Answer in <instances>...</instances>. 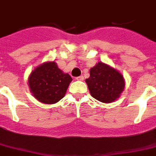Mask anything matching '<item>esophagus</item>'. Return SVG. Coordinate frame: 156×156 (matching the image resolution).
<instances>
[{"instance_id": "esophagus-1", "label": "esophagus", "mask_w": 156, "mask_h": 156, "mask_svg": "<svg viewBox=\"0 0 156 156\" xmlns=\"http://www.w3.org/2000/svg\"><path fill=\"white\" fill-rule=\"evenodd\" d=\"M76 80H78V81H83L84 80V77L83 76H79V77H77L76 78Z\"/></svg>"}]
</instances>
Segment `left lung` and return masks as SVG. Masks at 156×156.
Returning a JSON list of instances; mask_svg holds the SVG:
<instances>
[{"instance_id":"left-lung-1","label":"left lung","mask_w":156,"mask_h":156,"mask_svg":"<svg viewBox=\"0 0 156 156\" xmlns=\"http://www.w3.org/2000/svg\"><path fill=\"white\" fill-rule=\"evenodd\" d=\"M86 82L91 96L104 103H110L119 98L125 87L123 76L102 62L90 69V77Z\"/></svg>"}]
</instances>
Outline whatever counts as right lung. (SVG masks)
<instances>
[{"instance_id": "1", "label": "right lung", "mask_w": 156, "mask_h": 156, "mask_svg": "<svg viewBox=\"0 0 156 156\" xmlns=\"http://www.w3.org/2000/svg\"><path fill=\"white\" fill-rule=\"evenodd\" d=\"M72 78L65 74L55 62L38 66L30 74L28 82L30 91L39 102L54 104L65 96Z\"/></svg>"}]
</instances>
